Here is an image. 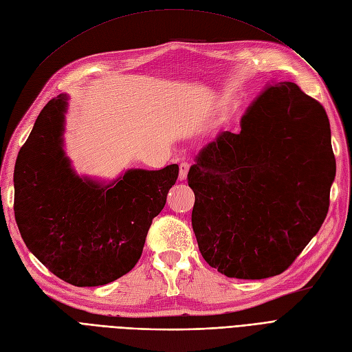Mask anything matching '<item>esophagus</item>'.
<instances>
[{"instance_id":"34e87169","label":"esophagus","mask_w":352,"mask_h":352,"mask_svg":"<svg viewBox=\"0 0 352 352\" xmlns=\"http://www.w3.org/2000/svg\"><path fill=\"white\" fill-rule=\"evenodd\" d=\"M188 172H189V164L185 163V162H182L180 166H179V179L185 180L186 176H188Z\"/></svg>"}]
</instances>
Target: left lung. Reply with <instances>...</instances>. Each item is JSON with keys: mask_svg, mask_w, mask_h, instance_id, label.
Wrapping results in <instances>:
<instances>
[{"mask_svg": "<svg viewBox=\"0 0 352 352\" xmlns=\"http://www.w3.org/2000/svg\"><path fill=\"white\" fill-rule=\"evenodd\" d=\"M335 170L323 107L293 82L265 88L188 173L205 261L245 280L287 270L327 218Z\"/></svg>", "mask_w": 352, "mask_h": 352, "instance_id": "obj_1", "label": "left lung"}]
</instances>
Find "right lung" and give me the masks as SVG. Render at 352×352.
I'll return each instance as SVG.
<instances>
[{"instance_id": "1", "label": "right lung", "mask_w": 352, "mask_h": 352, "mask_svg": "<svg viewBox=\"0 0 352 352\" xmlns=\"http://www.w3.org/2000/svg\"><path fill=\"white\" fill-rule=\"evenodd\" d=\"M69 96L38 114L14 172V215L37 260L78 287L127 274L142 257L151 221L164 208L179 166L130 168L109 184L79 177L63 151Z\"/></svg>"}]
</instances>
